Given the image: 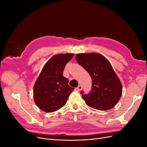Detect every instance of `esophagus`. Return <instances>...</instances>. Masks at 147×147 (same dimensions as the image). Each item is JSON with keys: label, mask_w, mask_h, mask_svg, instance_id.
<instances>
[{"label": "esophagus", "mask_w": 147, "mask_h": 147, "mask_svg": "<svg viewBox=\"0 0 147 147\" xmlns=\"http://www.w3.org/2000/svg\"><path fill=\"white\" fill-rule=\"evenodd\" d=\"M77 90H78V91H81L82 90V85H79L77 88Z\"/></svg>", "instance_id": "obj_1"}]
</instances>
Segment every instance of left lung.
I'll list each match as a JSON object with an SVG mask.
<instances>
[{
	"instance_id": "left-lung-1",
	"label": "left lung",
	"mask_w": 147,
	"mask_h": 147,
	"mask_svg": "<svg viewBox=\"0 0 147 147\" xmlns=\"http://www.w3.org/2000/svg\"><path fill=\"white\" fill-rule=\"evenodd\" d=\"M77 63L92 79L88 94L80 93L86 104L99 110H107L117 104L122 94V85L110 62L98 53H81L75 56Z\"/></svg>"
}]
</instances>
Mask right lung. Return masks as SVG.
I'll return each mask as SVG.
<instances>
[{
	"label": "right lung",
	"instance_id": "add662e5",
	"mask_svg": "<svg viewBox=\"0 0 147 147\" xmlns=\"http://www.w3.org/2000/svg\"><path fill=\"white\" fill-rule=\"evenodd\" d=\"M73 57L70 53L57 55L44 65L33 91L35 104L44 112H53L63 107L74 90L63 77L65 66Z\"/></svg>",
	"mask_w": 147,
	"mask_h": 147
}]
</instances>
